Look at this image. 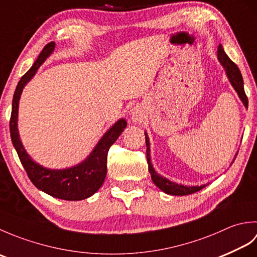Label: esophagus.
Here are the masks:
<instances>
[{"label":"esophagus","instance_id":"1","mask_svg":"<svg viewBox=\"0 0 257 257\" xmlns=\"http://www.w3.org/2000/svg\"><path fill=\"white\" fill-rule=\"evenodd\" d=\"M130 118H132L133 122L135 123H140L144 121V111L139 106L134 107L130 111Z\"/></svg>","mask_w":257,"mask_h":257}]
</instances>
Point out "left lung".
I'll list each match as a JSON object with an SVG mask.
<instances>
[{
	"label": "left lung",
	"instance_id": "8db88e82",
	"mask_svg": "<svg viewBox=\"0 0 257 257\" xmlns=\"http://www.w3.org/2000/svg\"><path fill=\"white\" fill-rule=\"evenodd\" d=\"M217 59H219L220 64L222 65V67L224 68L225 74L227 76L228 80L232 85V87L237 92V95L239 97V99L243 102V105L245 108H247L248 106V101H247V97L245 95L244 91V81L242 74L239 72L238 67L234 64L228 56L225 54L224 50H223L222 45H219V48H217ZM146 136V146H147V160H148V167H149V172L151 174V179L154 183L157 185L163 192L170 195H188V194H192L198 192L201 189H203L206 187V184H202V185H183V184H179L176 182H172L170 180L160 176L159 173H157L155 170L154 166L151 165V159H150V141L148 134L145 133ZM237 154L235 155L236 158ZM235 159H233V162Z\"/></svg>",
	"mask_w": 257,
	"mask_h": 257
}]
</instances>
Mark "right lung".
<instances>
[{
  "label": "right lung",
  "instance_id": "add662e5",
  "mask_svg": "<svg viewBox=\"0 0 257 257\" xmlns=\"http://www.w3.org/2000/svg\"><path fill=\"white\" fill-rule=\"evenodd\" d=\"M54 50H55V43H48L38 55L34 65L21 78L16 86L10 120L11 139L27 176L38 190L57 199L79 201L95 194L105 181L109 148L127 127V121L123 118L117 120L103 134L89 156L78 165L66 169H48L33 160L20 139L18 128L20 98L26 84L34 77L37 69L52 55Z\"/></svg>",
  "mask_w": 257,
  "mask_h": 257
}]
</instances>
